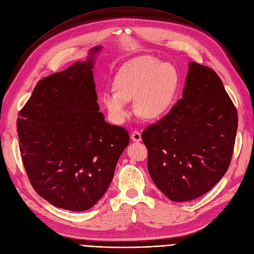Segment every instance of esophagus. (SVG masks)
Masks as SVG:
<instances>
[{
  "label": "esophagus",
  "mask_w": 254,
  "mask_h": 254,
  "mask_svg": "<svg viewBox=\"0 0 254 254\" xmlns=\"http://www.w3.org/2000/svg\"><path fill=\"white\" fill-rule=\"evenodd\" d=\"M130 139L134 142H140L141 141V133L139 130H134L130 135Z\"/></svg>",
  "instance_id": "esophagus-1"
}]
</instances>
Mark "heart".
<instances>
[{
	"instance_id": "1",
	"label": "heart",
	"mask_w": 254,
	"mask_h": 254,
	"mask_svg": "<svg viewBox=\"0 0 254 254\" xmlns=\"http://www.w3.org/2000/svg\"><path fill=\"white\" fill-rule=\"evenodd\" d=\"M180 87L178 71L172 65L151 56L129 61L118 71L115 91H107L102 101L114 124L126 123L131 115L129 101L147 119H160L173 109Z\"/></svg>"
}]
</instances>
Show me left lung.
I'll return each instance as SVG.
<instances>
[{"mask_svg": "<svg viewBox=\"0 0 254 254\" xmlns=\"http://www.w3.org/2000/svg\"><path fill=\"white\" fill-rule=\"evenodd\" d=\"M237 129V109L221 79L191 62L183 98L142 131L154 185L176 202L208 192L229 167Z\"/></svg>", "mask_w": 254, "mask_h": 254, "instance_id": "8db88e82", "label": "left lung"}]
</instances>
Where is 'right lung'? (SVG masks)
Returning <instances> with one entry per match:
<instances>
[{
    "label": "right lung",
    "mask_w": 254,
    "mask_h": 254,
    "mask_svg": "<svg viewBox=\"0 0 254 254\" xmlns=\"http://www.w3.org/2000/svg\"><path fill=\"white\" fill-rule=\"evenodd\" d=\"M89 58L40 80L17 118L18 145L33 188L51 204L82 212L111 184L117 161L128 145L123 127L98 111Z\"/></svg>",
    "instance_id": "right-lung-1"
}]
</instances>
